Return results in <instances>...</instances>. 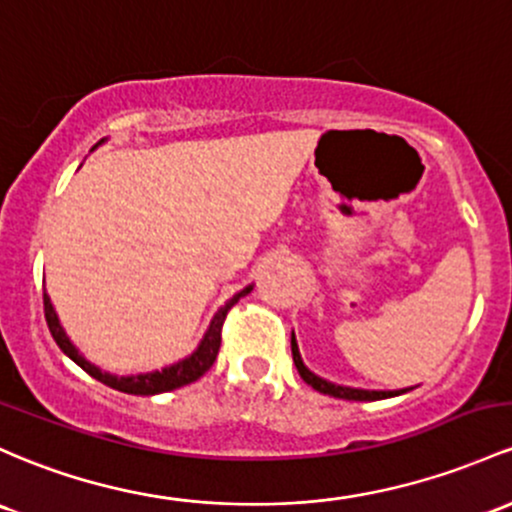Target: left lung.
<instances>
[{"label": "left lung", "mask_w": 512, "mask_h": 512, "mask_svg": "<svg viewBox=\"0 0 512 512\" xmlns=\"http://www.w3.org/2000/svg\"><path fill=\"white\" fill-rule=\"evenodd\" d=\"M291 355H294V364L296 369H299L301 379L306 381L308 386H313V389L320 391V393H328V396L333 398H345V401H381V398H391V396H398V393L408 391H367V389H350V386H340V384H333V381H325L320 379L318 374H313L311 369L303 364L301 359V352H299V345H296V338L294 333H291Z\"/></svg>", "instance_id": "1"}]
</instances>
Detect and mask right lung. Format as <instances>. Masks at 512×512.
Instances as JSON below:
<instances>
[{
  "instance_id": "1",
  "label": "right lung",
  "mask_w": 512,
  "mask_h": 512,
  "mask_svg": "<svg viewBox=\"0 0 512 512\" xmlns=\"http://www.w3.org/2000/svg\"><path fill=\"white\" fill-rule=\"evenodd\" d=\"M99 143H104V140H99ZM250 291H252V284L245 286L243 291H238L230 301H226V306L218 308L216 316L211 320L209 330H206L204 340L199 342V347H196L192 355L179 359V362L170 364V367L160 369V372H148V374H136V376H116L109 372H101L99 367H94L92 362H87V359L80 355V350H77V347L70 342V338H67V333L58 320V313H55L53 303L48 299V294H43V306H46V320H48L50 335H53V340L58 342L60 350H63L65 355L77 364V367H82L89 376H94V379L101 381V384L111 386V389L116 391L133 393V396H155V393L174 391L179 389V386L192 384V381L199 379V376L209 372L211 364L216 362L218 347H221L223 320H226L230 308L243 299V296L250 294Z\"/></svg>"
}]
</instances>
